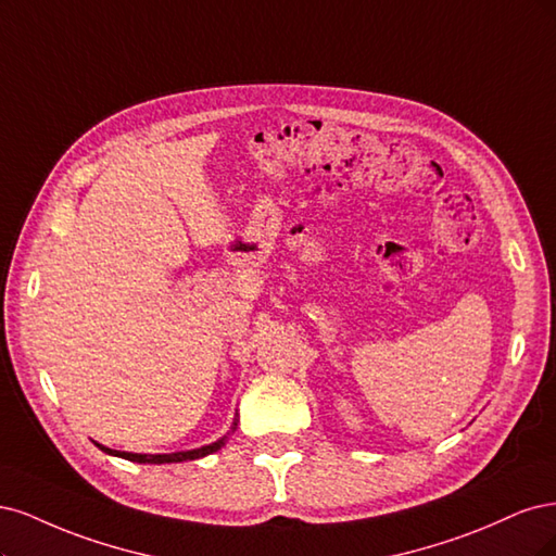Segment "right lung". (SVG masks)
Here are the masks:
<instances>
[{"mask_svg":"<svg viewBox=\"0 0 556 556\" xmlns=\"http://www.w3.org/2000/svg\"><path fill=\"white\" fill-rule=\"evenodd\" d=\"M238 427V416L236 420H232L230 425V432H236ZM228 441V434L217 439L214 443H207V445H201V447H193V451H180V453H164V455H142V453H127V451H113V447H105L101 443H97L101 451L105 455H113V457H122V459H129V462H138V464H175V462H189V459H201L205 455H212L222 451V447L226 445Z\"/></svg>","mask_w":556,"mask_h":556,"instance_id":"add662e5","label":"right lung"}]
</instances>
